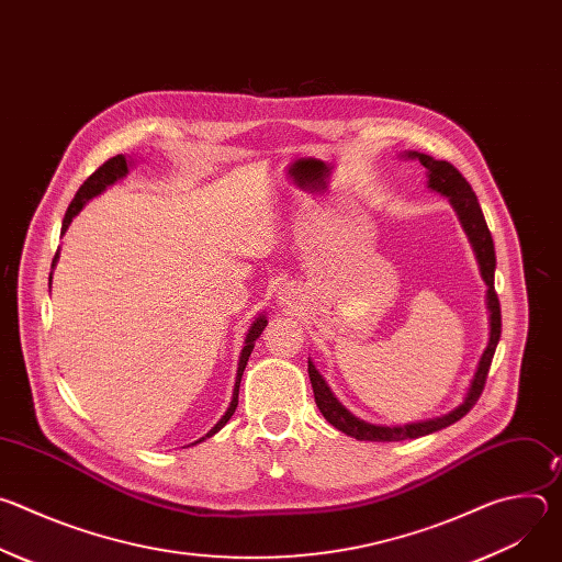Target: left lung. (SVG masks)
Returning a JSON list of instances; mask_svg holds the SVG:
<instances>
[{"label":"left lung","instance_id":"obj_1","mask_svg":"<svg viewBox=\"0 0 562 562\" xmlns=\"http://www.w3.org/2000/svg\"><path fill=\"white\" fill-rule=\"evenodd\" d=\"M405 157L409 159H418V162L427 169V184L431 191L445 195L453 211L460 217V224L469 237V243L473 247L477 267H480V276H483L485 284H487V308H490V342L487 349L483 351V358L477 362V369L473 373V380L469 384V391L462 400V405H458L453 412L434 418V420H423V423H412V425H403V427H382V425H371L360 420L358 416H353L340 400L331 393L329 384L325 382V378L319 375V371L315 369V364L308 360V378H311V386H313V395H315V405L327 418V423H331L338 431L356 438V440H369V442H397V440H409V438H420L434 431H440L453 423H458L462 416H467L473 405L477 403L480 393L485 389L487 382V373L501 340V302H498V293L494 289V271H496V251H494V239L492 233L487 228L483 209L477 204V198L473 193V189L469 187V182L462 178V173L449 165L442 162V159H434L431 155L418 153V150H409L405 153Z\"/></svg>","mask_w":562,"mask_h":562}]
</instances>
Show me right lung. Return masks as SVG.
Returning <instances> with one entry per match:
<instances>
[{
	"mask_svg": "<svg viewBox=\"0 0 562 562\" xmlns=\"http://www.w3.org/2000/svg\"><path fill=\"white\" fill-rule=\"evenodd\" d=\"M128 167H131V162L128 159L124 157V155H115V157H111V159H106V162L91 176V178H87V182L79 187V191L75 193V198H72V202L68 204V211H66V215H64V222H61V233H66V228H68V224L72 222V217L82 211V206L91 200V198H95V195H100L102 191H106V187H111V184H115L117 180H122L126 173H128ZM57 254H55V258H53V267H55V262H57ZM53 276V273H50ZM48 284H50V278H48ZM265 327H267V315L262 313V315H258L256 317V323L251 325V329H249V334H247V340H245V349H243V353H239V362H237V375H235V386H233V397H231V405H228V409H226V414L220 418V423L204 436V438H200L198 442H202V440H206V438H211L213 434H217L226 423H228V418L235 414V407H237V393H239V380H243V373H245V367H247V362H249V356H251V351H254V347H256V340L262 336V331H265Z\"/></svg>",
	"mask_w": 562,
	"mask_h": 562,
	"instance_id": "right-lung-1",
	"label": "right lung"
}]
</instances>
